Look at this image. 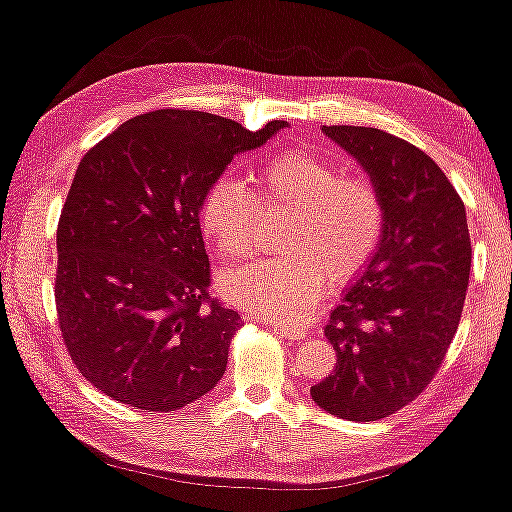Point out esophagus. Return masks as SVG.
<instances>
[{
    "mask_svg": "<svg viewBox=\"0 0 512 512\" xmlns=\"http://www.w3.org/2000/svg\"><path fill=\"white\" fill-rule=\"evenodd\" d=\"M271 327H274L278 335L285 337V339H304V337L311 335L309 327L288 323V320H271Z\"/></svg>",
    "mask_w": 512,
    "mask_h": 512,
    "instance_id": "obj_1",
    "label": "esophagus"
}]
</instances>
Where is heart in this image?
Returning <instances> with one entry per match:
<instances>
[{
	"instance_id": "obj_1",
	"label": "heart",
	"mask_w": 512,
	"mask_h": 512,
	"mask_svg": "<svg viewBox=\"0 0 512 512\" xmlns=\"http://www.w3.org/2000/svg\"><path fill=\"white\" fill-rule=\"evenodd\" d=\"M262 206L297 215L285 238L290 260H255L220 276L222 295L260 316L297 320L320 302L327 276L356 278L384 236V201L370 177L342 173L309 149L271 156L255 175ZM257 199L234 175L210 182L199 203L206 241L224 260L248 255L255 241Z\"/></svg>"
}]
</instances>
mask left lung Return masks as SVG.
Instances as JSON below:
<instances>
[{"mask_svg":"<svg viewBox=\"0 0 512 512\" xmlns=\"http://www.w3.org/2000/svg\"><path fill=\"white\" fill-rule=\"evenodd\" d=\"M349 152L384 201V236L325 337L335 370L311 398L349 421H377L403 410L440 370L459 327L470 276L466 208L426 152L365 126H323Z\"/></svg>","mask_w":512,"mask_h":512,"instance_id":"8db88e82","label":"left lung"}]
</instances>
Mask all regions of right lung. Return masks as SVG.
Returning <instances> with one entry per match:
<instances>
[{
    "label": "right lung",
    "instance_id": "1",
    "mask_svg": "<svg viewBox=\"0 0 512 512\" xmlns=\"http://www.w3.org/2000/svg\"><path fill=\"white\" fill-rule=\"evenodd\" d=\"M248 131L192 109L128 119L88 149L58 222L56 309L77 370L135 410L173 412L213 391L241 316L208 295L201 196Z\"/></svg>",
    "mask_w": 512,
    "mask_h": 512
}]
</instances>
